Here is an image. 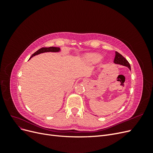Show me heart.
Here are the masks:
<instances>
[{
    "mask_svg": "<svg viewBox=\"0 0 153 153\" xmlns=\"http://www.w3.org/2000/svg\"><path fill=\"white\" fill-rule=\"evenodd\" d=\"M90 57H91L92 59H97L100 58V56H99V55H98L94 53V54H91L90 55Z\"/></svg>",
    "mask_w": 153,
    "mask_h": 153,
    "instance_id": "obj_1",
    "label": "heart"
}]
</instances>
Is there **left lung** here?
<instances>
[{
    "mask_svg": "<svg viewBox=\"0 0 153 153\" xmlns=\"http://www.w3.org/2000/svg\"><path fill=\"white\" fill-rule=\"evenodd\" d=\"M114 62L115 64H119V65L126 66L129 69V70H131L130 64H129L128 61L121 54H120L117 52H115V56L114 60Z\"/></svg>",
    "mask_w": 153,
    "mask_h": 153,
    "instance_id": "8db88e82",
    "label": "left lung"
}]
</instances>
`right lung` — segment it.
Segmentation results:
<instances>
[{"instance_id":"add662e5","label":"right lung","mask_w":153,"mask_h":153,"mask_svg":"<svg viewBox=\"0 0 153 153\" xmlns=\"http://www.w3.org/2000/svg\"><path fill=\"white\" fill-rule=\"evenodd\" d=\"M61 52V48H58V47H51L48 48H41L39 49L38 51L32 55V56L30 57L29 59H30L32 57H33L35 55H39L40 53H45V52Z\"/></svg>"}]
</instances>
